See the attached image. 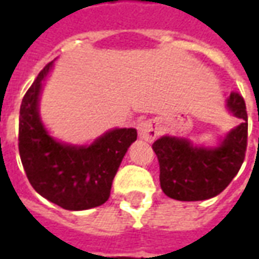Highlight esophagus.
<instances>
[{"instance_id": "obj_1", "label": "esophagus", "mask_w": 259, "mask_h": 259, "mask_svg": "<svg viewBox=\"0 0 259 259\" xmlns=\"http://www.w3.org/2000/svg\"><path fill=\"white\" fill-rule=\"evenodd\" d=\"M137 130H139V136L140 139L144 141H152L157 137V129L155 124L151 120H143L137 124Z\"/></svg>"}]
</instances>
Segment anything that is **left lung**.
I'll return each mask as SVG.
<instances>
[{"label":"left lung","instance_id":"8db88e82","mask_svg":"<svg viewBox=\"0 0 259 259\" xmlns=\"http://www.w3.org/2000/svg\"><path fill=\"white\" fill-rule=\"evenodd\" d=\"M228 108L241 123L217 148L193 147L186 139L163 136L152 144L159 162L165 194L179 201H202L222 193L243 165L247 151L248 116L244 98L232 91Z\"/></svg>","mask_w":259,"mask_h":259}]
</instances>
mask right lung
<instances>
[{
  "instance_id": "1",
  "label": "right lung",
  "mask_w": 259,
  "mask_h": 259,
  "mask_svg": "<svg viewBox=\"0 0 259 259\" xmlns=\"http://www.w3.org/2000/svg\"><path fill=\"white\" fill-rule=\"evenodd\" d=\"M53 62L44 66L26 91L19 115V154L26 176L44 198L69 211L102 205L109 198L112 180L136 129H113L87 147L54 140L38 115L42 80Z\"/></svg>"
}]
</instances>
